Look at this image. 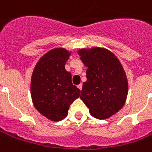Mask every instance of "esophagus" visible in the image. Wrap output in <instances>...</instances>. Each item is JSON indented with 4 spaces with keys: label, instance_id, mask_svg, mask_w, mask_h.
I'll list each match as a JSON object with an SVG mask.
<instances>
[{
    "label": "esophagus",
    "instance_id": "1",
    "mask_svg": "<svg viewBox=\"0 0 152 152\" xmlns=\"http://www.w3.org/2000/svg\"><path fill=\"white\" fill-rule=\"evenodd\" d=\"M78 88H79L80 90H81V89H82V84H80V85H78Z\"/></svg>",
    "mask_w": 152,
    "mask_h": 152
}]
</instances>
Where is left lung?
Returning <instances> with one entry per match:
<instances>
[{"instance_id":"obj_1","label":"left lung","mask_w":152,"mask_h":152,"mask_svg":"<svg viewBox=\"0 0 152 152\" xmlns=\"http://www.w3.org/2000/svg\"><path fill=\"white\" fill-rule=\"evenodd\" d=\"M78 54L88 67L80 99L92 116L108 118L118 113L126 100L128 82L124 69L116 56L104 48L81 49Z\"/></svg>"}]
</instances>
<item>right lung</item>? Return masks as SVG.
<instances>
[{"label":"right lung","instance_id":"obj_1","mask_svg":"<svg viewBox=\"0 0 152 152\" xmlns=\"http://www.w3.org/2000/svg\"><path fill=\"white\" fill-rule=\"evenodd\" d=\"M71 53L64 48L48 51L39 59L31 77V97L36 110L51 121L66 118L70 104L80 90L72 85V74L65 70Z\"/></svg>","mask_w":152,"mask_h":152}]
</instances>
